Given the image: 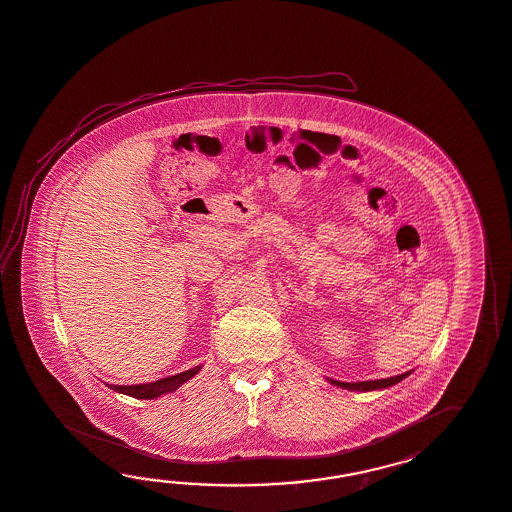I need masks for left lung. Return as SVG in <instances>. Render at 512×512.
Here are the masks:
<instances>
[{"instance_id":"obj_1","label":"left lung","mask_w":512,"mask_h":512,"mask_svg":"<svg viewBox=\"0 0 512 512\" xmlns=\"http://www.w3.org/2000/svg\"><path fill=\"white\" fill-rule=\"evenodd\" d=\"M409 376V372H404V374H398V376H393V378H385V380H370V381H357V383H345V381H332L333 385H337V387H343V389H348V391H374V389H387V387H391L394 383H398V381L404 380Z\"/></svg>"}]
</instances>
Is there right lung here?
Segmentation results:
<instances>
[{
	"instance_id": "add662e5",
	"label": "right lung",
	"mask_w": 512,
	"mask_h": 512,
	"mask_svg": "<svg viewBox=\"0 0 512 512\" xmlns=\"http://www.w3.org/2000/svg\"><path fill=\"white\" fill-rule=\"evenodd\" d=\"M199 370H201V367H195V369L180 372L177 376H169V378H164V380L142 383V385H108V387L118 391V393L129 394V396L138 398V400H153V398H158L162 394L177 391L184 381L193 378Z\"/></svg>"
}]
</instances>
